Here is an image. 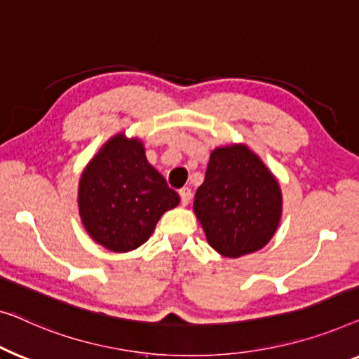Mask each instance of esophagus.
<instances>
[{
	"instance_id": "esophagus-1",
	"label": "esophagus",
	"mask_w": 359,
	"mask_h": 359,
	"mask_svg": "<svg viewBox=\"0 0 359 359\" xmlns=\"http://www.w3.org/2000/svg\"><path fill=\"white\" fill-rule=\"evenodd\" d=\"M179 195H180V201H182V205H189L190 203V200H191V190L189 189V187H184V189H180V191H179Z\"/></svg>"
}]
</instances>
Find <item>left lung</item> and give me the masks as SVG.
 <instances>
[{
  "mask_svg": "<svg viewBox=\"0 0 359 359\" xmlns=\"http://www.w3.org/2000/svg\"><path fill=\"white\" fill-rule=\"evenodd\" d=\"M194 211L218 254L237 259L262 249L281 219V190L275 175L245 144L216 148Z\"/></svg>",
  "mask_w": 359,
  "mask_h": 359,
  "instance_id": "8db88e82",
  "label": "left lung"
}]
</instances>
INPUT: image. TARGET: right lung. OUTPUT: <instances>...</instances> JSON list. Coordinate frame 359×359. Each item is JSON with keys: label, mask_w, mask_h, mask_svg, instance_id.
I'll return each instance as SVG.
<instances>
[{"label": "right lung", "mask_w": 359, "mask_h": 359, "mask_svg": "<svg viewBox=\"0 0 359 359\" xmlns=\"http://www.w3.org/2000/svg\"><path fill=\"white\" fill-rule=\"evenodd\" d=\"M177 191L148 163L138 138L115 135L86 165L79 216L97 244L128 252L144 244L161 216L179 205Z\"/></svg>", "instance_id": "right-lung-1"}]
</instances>
